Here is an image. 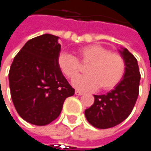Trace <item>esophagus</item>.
<instances>
[{
  "label": "esophagus",
  "instance_id": "esophagus-1",
  "mask_svg": "<svg viewBox=\"0 0 151 151\" xmlns=\"http://www.w3.org/2000/svg\"><path fill=\"white\" fill-rule=\"evenodd\" d=\"M84 93L83 92H81V91H79V90H76L75 91V94L76 95H82Z\"/></svg>",
  "mask_w": 151,
  "mask_h": 151
}]
</instances>
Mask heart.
<instances>
[{
    "label": "heart",
    "instance_id": "1",
    "mask_svg": "<svg viewBox=\"0 0 151 151\" xmlns=\"http://www.w3.org/2000/svg\"><path fill=\"white\" fill-rule=\"evenodd\" d=\"M78 60L83 63H89L86 68L87 75L73 80V85L82 90L95 89L108 91L114 88L122 79L126 64L123 57L117 52L110 51L101 45H90L77 51ZM58 66L68 78H74L79 74L81 67L74 56L62 52L58 57Z\"/></svg>",
    "mask_w": 151,
    "mask_h": 151
}]
</instances>
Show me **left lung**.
Here are the masks:
<instances>
[{"label": "left lung", "instance_id": "left-lung-1", "mask_svg": "<svg viewBox=\"0 0 151 151\" xmlns=\"http://www.w3.org/2000/svg\"><path fill=\"white\" fill-rule=\"evenodd\" d=\"M126 64L121 82L106 94L94 95V102L85 110L88 122L98 129L113 128L131 114L139 94L141 74L137 60L126 48L120 50Z\"/></svg>", "mask_w": 151, "mask_h": 151}]
</instances>
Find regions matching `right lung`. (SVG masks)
<instances>
[{
	"label": "right lung",
	"instance_id": "right-lung-1",
	"mask_svg": "<svg viewBox=\"0 0 151 151\" xmlns=\"http://www.w3.org/2000/svg\"><path fill=\"white\" fill-rule=\"evenodd\" d=\"M58 37L45 34L29 40L16 54L9 80L13 104L26 122L45 126L56 120L75 90L58 66Z\"/></svg>",
	"mask_w": 151,
	"mask_h": 151
}]
</instances>
